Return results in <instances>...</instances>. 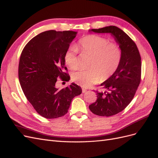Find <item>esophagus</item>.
<instances>
[{"label":"esophagus","instance_id":"obj_1","mask_svg":"<svg viewBox=\"0 0 158 158\" xmlns=\"http://www.w3.org/2000/svg\"><path fill=\"white\" fill-rule=\"evenodd\" d=\"M85 92H86V89L84 88H82V93H85Z\"/></svg>","mask_w":158,"mask_h":158}]
</instances>
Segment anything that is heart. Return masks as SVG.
Returning <instances> with one entry per match:
<instances>
[{"instance_id":"1","label":"heart","mask_w":158,"mask_h":158,"mask_svg":"<svg viewBox=\"0 0 158 158\" xmlns=\"http://www.w3.org/2000/svg\"><path fill=\"white\" fill-rule=\"evenodd\" d=\"M77 47L83 54L92 56L87 70H80L72 74V80L78 85L88 88L106 80L116 73L121 65L123 51L117 43L110 42L106 37L88 35L80 39ZM78 48L71 46L66 50L64 60L72 70L78 67Z\"/></svg>"}]
</instances>
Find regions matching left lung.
<instances>
[{
  "instance_id": "8db88e82",
  "label": "left lung",
  "mask_w": 158,
  "mask_h": 158,
  "mask_svg": "<svg viewBox=\"0 0 158 158\" xmlns=\"http://www.w3.org/2000/svg\"><path fill=\"white\" fill-rule=\"evenodd\" d=\"M91 31L111 33L123 51L119 68L100 85L105 91H95L97 100L89 106L94 114L110 117L125 109L135 96L141 80V57L135 41L120 28L110 26Z\"/></svg>"
}]
</instances>
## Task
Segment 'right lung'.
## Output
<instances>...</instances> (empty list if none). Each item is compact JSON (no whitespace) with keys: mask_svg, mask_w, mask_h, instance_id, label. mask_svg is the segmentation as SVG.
<instances>
[{"mask_svg":"<svg viewBox=\"0 0 158 158\" xmlns=\"http://www.w3.org/2000/svg\"><path fill=\"white\" fill-rule=\"evenodd\" d=\"M77 32L49 30L38 34L23 48L19 62L18 78L28 101L41 116L55 118L67 113L73 99L82 89L72 83L61 89L55 87L60 78L67 81L64 55Z\"/></svg>","mask_w":158,"mask_h":158,"instance_id":"1","label":"right lung"}]
</instances>
